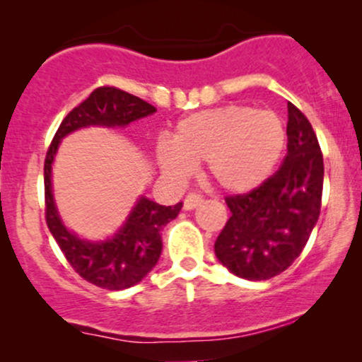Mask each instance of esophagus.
<instances>
[{"label":"esophagus","mask_w":362,"mask_h":362,"mask_svg":"<svg viewBox=\"0 0 362 362\" xmlns=\"http://www.w3.org/2000/svg\"><path fill=\"white\" fill-rule=\"evenodd\" d=\"M202 201H204V197H202L201 194L190 192L189 195H187V197H185V201H184V209H185V211H190V209H194V207H197L199 204H201Z\"/></svg>","instance_id":"esophagus-1"}]
</instances>
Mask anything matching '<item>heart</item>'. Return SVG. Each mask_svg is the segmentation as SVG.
I'll return each mask as SVG.
<instances>
[{
    "instance_id": "1",
    "label": "heart",
    "mask_w": 362,
    "mask_h": 362,
    "mask_svg": "<svg viewBox=\"0 0 362 362\" xmlns=\"http://www.w3.org/2000/svg\"><path fill=\"white\" fill-rule=\"evenodd\" d=\"M286 127L276 112L224 105L187 115L172 139L156 143V161L165 175L184 180L197 161L228 192H248L264 184L279 163Z\"/></svg>"
}]
</instances>
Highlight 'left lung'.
Here are the masks:
<instances>
[{
  "label": "left lung",
  "instance_id": "obj_1",
  "mask_svg": "<svg viewBox=\"0 0 362 362\" xmlns=\"http://www.w3.org/2000/svg\"><path fill=\"white\" fill-rule=\"evenodd\" d=\"M288 155L264 184L228 195L231 216L214 243L219 262L235 276L265 281L289 267L318 221L323 156L310 120L288 102Z\"/></svg>",
  "mask_w": 362,
  "mask_h": 362
}]
</instances>
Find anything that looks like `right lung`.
Instances as JSON below:
<instances>
[{
  "instance_id": "add662e5",
  "label": "right lung",
  "mask_w": 362,
  "mask_h": 362,
  "mask_svg": "<svg viewBox=\"0 0 362 362\" xmlns=\"http://www.w3.org/2000/svg\"><path fill=\"white\" fill-rule=\"evenodd\" d=\"M155 112L156 109L151 103L141 100L127 91L115 86H100L66 115L45 155V221L49 231L74 271L98 288L110 291L127 289L148 276L163 248L160 231L167 226V223L177 218L182 202L175 206H160L146 197H141L115 236L105 242H86L68 231L57 214L51 185L54 156L61 139L76 129L88 126L124 127Z\"/></svg>"
}]
</instances>
